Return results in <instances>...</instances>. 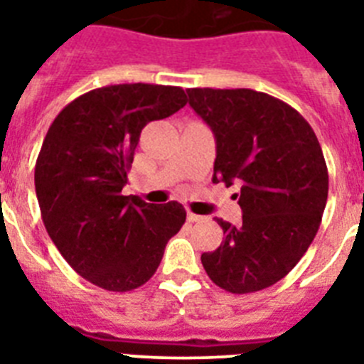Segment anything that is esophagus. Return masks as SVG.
<instances>
[{
	"label": "esophagus",
	"instance_id": "esophagus-1",
	"mask_svg": "<svg viewBox=\"0 0 364 364\" xmlns=\"http://www.w3.org/2000/svg\"><path fill=\"white\" fill-rule=\"evenodd\" d=\"M202 219H204V217L196 215V213H193V211H188V213H187V221L188 223H198V221H202Z\"/></svg>",
	"mask_w": 364,
	"mask_h": 364
}]
</instances>
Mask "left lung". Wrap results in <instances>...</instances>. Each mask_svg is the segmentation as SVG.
I'll return each mask as SVG.
<instances>
[{
	"mask_svg": "<svg viewBox=\"0 0 364 364\" xmlns=\"http://www.w3.org/2000/svg\"><path fill=\"white\" fill-rule=\"evenodd\" d=\"M188 105L217 143L213 183L238 185L242 225L217 219L225 240L202 253L215 285L234 294L270 287L314 242L328 194L316 132L299 111L251 88H188Z\"/></svg>",
	"mask_w": 364,
	"mask_h": 364,
	"instance_id": "1",
	"label": "left lung"
}]
</instances>
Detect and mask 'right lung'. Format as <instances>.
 Instances as JSON below:
<instances>
[{
    "label": "right lung",
    "instance_id": "add662e5",
    "mask_svg": "<svg viewBox=\"0 0 364 364\" xmlns=\"http://www.w3.org/2000/svg\"><path fill=\"white\" fill-rule=\"evenodd\" d=\"M187 104L179 87L111 85L60 111L36 162V194L48 236L87 282L115 293L147 283L187 211L124 196L139 134Z\"/></svg>",
    "mask_w": 364,
    "mask_h": 364
}]
</instances>
